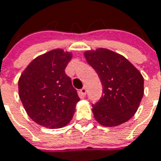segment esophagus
Returning <instances> with one entry per match:
<instances>
[{
    "instance_id": "esophagus-1",
    "label": "esophagus",
    "mask_w": 161,
    "mask_h": 161,
    "mask_svg": "<svg viewBox=\"0 0 161 161\" xmlns=\"http://www.w3.org/2000/svg\"><path fill=\"white\" fill-rule=\"evenodd\" d=\"M80 93L82 96H86V87H83L80 90Z\"/></svg>"
}]
</instances>
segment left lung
Listing matches in <instances>:
<instances>
[{"label": "left lung", "instance_id": "left-lung-1", "mask_svg": "<svg viewBox=\"0 0 161 161\" xmlns=\"http://www.w3.org/2000/svg\"><path fill=\"white\" fill-rule=\"evenodd\" d=\"M100 77L103 94L92 104L94 118L104 126H116L135 115L143 96V77L122 55L107 49L85 53Z\"/></svg>", "mask_w": 161, "mask_h": 161}]
</instances>
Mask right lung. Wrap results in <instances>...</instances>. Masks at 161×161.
I'll return each instance as SVG.
<instances>
[{"mask_svg": "<svg viewBox=\"0 0 161 161\" xmlns=\"http://www.w3.org/2000/svg\"><path fill=\"white\" fill-rule=\"evenodd\" d=\"M71 56L61 49L48 52L35 58L19 80V98L26 113L42 126L60 128L73 118L80 99L65 73Z\"/></svg>", "mask_w": 161, "mask_h": 161, "instance_id": "1", "label": "right lung"}]
</instances>
